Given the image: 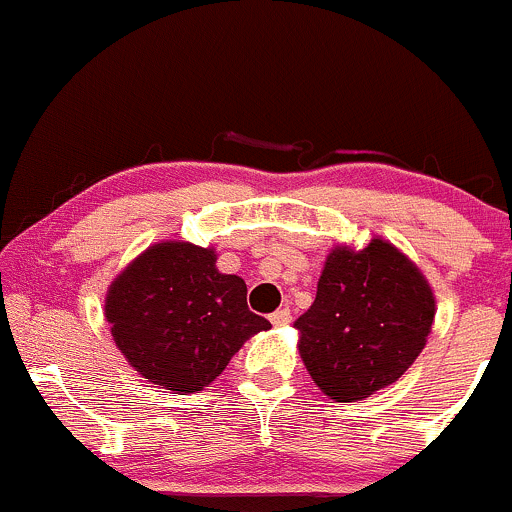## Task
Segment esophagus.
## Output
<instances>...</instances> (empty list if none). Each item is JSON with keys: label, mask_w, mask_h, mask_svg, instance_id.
I'll list each match as a JSON object with an SVG mask.
<instances>
[{"label": "esophagus", "mask_w": 512, "mask_h": 512, "mask_svg": "<svg viewBox=\"0 0 512 512\" xmlns=\"http://www.w3.org/2000/svg\"><path fill=\"white\" fill-rule=\"evenodd\" d=\"M272 324L274 326H287V324H292V311L289 309H277L272 314Z\"/></svg>", "instance_id": "esophagus-1"}]
</instances>
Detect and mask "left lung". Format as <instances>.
I'll return each instance as SVG.
<instances>
[{"label": "left lung", "mask_w": 512, "mask_h": 512, "mask_svg": "<svg viewBox=\"0 0 512 512\" xmlns=\"http://www.w3.org/2000/svg\"><path fill=\"white\" fill-rule=\"evenodd\" d=\"M432 287L395 245L328 252L314 304L301 314L299 353L314 383L336 402L370 397L405 375L432 331Z\"/></svg>", "instance_id": "left-lung-1"}]
</instances>
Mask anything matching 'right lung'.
<instances>
[{"label":"right lung","mask_w":512,"mask_h":512,"mask_svg":"<svg viewBox=\"0 0 512 512\" xmlns=\"http://www.w3.org/2000/svg\"><path fill=\"white\" fill-rule=\"evenodd\" d=\"M112 338L127 363L171 392H198L242 343L272 324L247 309V287L215 267V252L166 240L144 250L105 297Z\"/></svg>","instance_id":"obj_1"}]
</instances>
